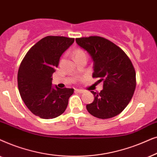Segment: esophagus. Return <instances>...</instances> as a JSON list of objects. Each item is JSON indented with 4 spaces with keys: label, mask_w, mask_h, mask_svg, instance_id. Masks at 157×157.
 <instances>
[{
    "label": "esophagus",
    "mask_w": 157,
    "mask_h": 157,
    "mask_svg": "<svg viewBox=\"0 0 157 157\" xmlns=\"http://www.w3.org/2000/svg\"><path fill=\"white\" fill-rule=\"evenodd\" d=\"M75 92H77V93H84V90H83L76 89V90H75Z\"/></svg>",
    "instance_id": "1"
}]
</instances>
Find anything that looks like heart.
Returning a JSON list of instances; mask_svg holds the SVG:
<instances>
[{
	"instance_id": "heart-1",
	"label": "heart",
	"mask_w": 157,
	"mask_h": 157,
	"mask_svg": "<svg viewBox=\"0 0 157 157\" xmlns=\"http://www.w3.org/2000/svg\"><path fill=\"white\" fill-rule=\"evenodd\" d=\"M74 55H75V57H78V56H81V55H86V54H85V52L83 51L82 49H77L75 51Z\"/></svg>"
}]
</instances>
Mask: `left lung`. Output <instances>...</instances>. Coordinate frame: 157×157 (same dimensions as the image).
Here are the masks:
<instances>
[{"label":"left lung","instance_id":"8db88e82","mask_svg":"<svg viewBox=\"0 0 157 157\" xmlns=\"http://www.w3.org/2000/svg\"><path fill=\"white\" fill-rule=\"evenodd\" d=\"M76 42L88 52L93 61V77L103 82L100 93L90 91L94 101L86 105L92 116L101 119L120 114L132 98L136 85V72L126 54L103 37L77 38Z\"/></svg>","mask_w":157,"mask_h":157}]
</instances>
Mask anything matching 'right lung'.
<instances>
[{
  "instance_id": "right-lung-1",
  "label": "right lung",
  "mask_w": 157,
  "mask_h": 157,
  "mask_svg": "<svg viewBox=\"0 0 157 157\" xmlns=\"http://www.w3.org/2000/svg\"><path fill=\"white\" fill-rule=\"evenodd\" d=\"M74 38L48 36L27 52L18 72V87L29 110L44 119L57 118L65 111L72 88L52 86V76L62 54L72 44Z\"/></svg>"
}]
</instances>
